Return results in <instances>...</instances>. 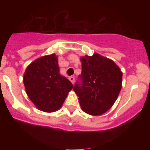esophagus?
Listing matches in <instances>:
<instances>
[{
	"mask_svg": "<svg viewBox=\"0 0 150 150\" xmlns=\"http://www.w3.org/2000/svg\"><path fill=\"white\" fill-rule=\"evenodd\" d=\"M69 80L74 84V81H75V78H74V76H70V77H69Z\"/></svg>",
	"mask_w": 150,
	"mask_h": 150,
	"instance_id": "34e87169",
	"label": "esophagus"
}]
</instances>
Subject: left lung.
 <instances>
[{
	"mask_svg": "<svg viewBox=\"0 0 150 150\" xmlns=\"http://www.w3.org/2000/svg\"><path fill=\"white\" fill-rule=\"evenodd\" d=\"M82 73L74 86L85 112L99 116L113 105L122 88V73L114 62L98 53L81 58Z\"/></svg>",
	"mask_w": 150,
	"mask_h": 150,
	"instance_id": "1",
	"label": "left lung"
}]
</instances>
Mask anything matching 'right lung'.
I'll return each mask as SVG.
<instances>
[{
	"mask_svg": "<svg viewBox=\"0 0 150 150\" xmlns=\"http://www.w3.org/2000/svg\"><path fill=\"white\" fill-rule=\"evenodd\" d=\"M23 82L29 98L38 109L56 111L63 104L73 84L59 74L55 54L38 59L26 69Z\"/></svg>",
	"mask_w": 150,
	"mask_h": 150,
	"instance_id": "add662e5",
	"label": "right lung"
}]
</instances>
